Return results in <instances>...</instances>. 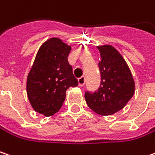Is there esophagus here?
Masks as SVG:
<instances>
[{
  "label": "esophagus",
  "mask_w": 155,
  "mask_h": 155,
  "mask_svg": "<svg viewBox=\"0 0 155 155\" xmlns=\"http://www.w3.org/2000/svg\"><path fill=\"white\" fill-rule=\"evenodd\" d=\"M78 85L79 86H84V84H85V78H84V77H81V78H79L78 79Z\"/></svg>",
  "instance_id": "obj_1"
}]
</instances>
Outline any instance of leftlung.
I'll return each instance as SVG.
<instances>
[{
	"label": "left lung",
	"instance_id": "left-lung-1",
	"mask_svg": "<svg viewBox=\"0 0 155 155\" xmlns=\"http://www.w3.org/2000/svg\"><path fill=\"white\" fill-rule=\"evenodd\" d=\"M97 48L101 59V83L97 91H86L84 97L93 112L108 116L126 106L134 94L135 83L126 60L113 46L104 44Z\"/></svg>",
	"mask_w": 155,
	"mask_h": 155
}]
</instances>
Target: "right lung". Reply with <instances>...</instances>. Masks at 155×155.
<instances>
[{
  "mask_svg": "<svg viewBox=\"0 0 155 155\" xmlns=\"http://www.w3.org/2000/svg\"><path fill=\"white\" fill-rule=\"evenodd\" d=\"M71 46L52 37L41 45L27 78V95L35 112L52 116L62 107L69 87L78 84L68 62Z\"/></svg>",
  "mask_w": 155,
  "mask_h": 155,
  "instance_id": "add662e5",
  "label": "right lung"
}]
</instances>
